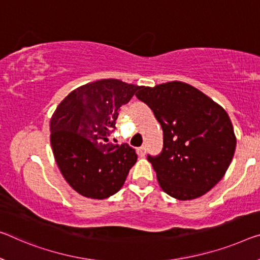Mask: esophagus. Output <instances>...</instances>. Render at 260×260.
Masks as SVG:
<instances>
[{
	"label": "esophagus",
	"mask_w": 260,
	"mask_h": 260,
	"mask_svg": "<svg viewBox=\"0 0 260 260\" xmlns=\"http://www.w3.org/2000/svg\"><path fill=\"white\" fill-rule=\"evenodd\" d=\"M138 154L141 155V157H144V155H145V146H141V147H138Z\"/></svg>",
	"instance_id": "1"
}]
</instances>
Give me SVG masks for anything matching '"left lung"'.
<instances>
[{"instance_id": "left-lung-1", "label": "left lung", "mask_w": 260, "mask_h": 260, "mask_svg": "<svg viewBox=\"0 0 260 260\" xmlns=\"http://www.w3.org/2000/svg\"><path fill=\"white\" fill-rule=\"evenodd\" d=\"M160 123L164 145L147 154L162 190L178 200L202 197L233 160L236 137L226 111L188 83L139 87L136 94Z\"/></svg>"}]
</instances>
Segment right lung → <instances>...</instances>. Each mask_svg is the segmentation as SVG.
<instances>
[{
	"label": "right lung",
	"instance_id": "right-lung-1",
	"mask_svg": "<svg viewBox=\"0 0 260 260\" xmlns=\"http://www.w3.org/2000/svg\"><path fill=\"white\" fill-rule=\"evenodd\" d=\"M139 89L116 79H103L67 95L51 118V145L65 180L79 194L107 199L121 189L137 161L129 144L109 141L118 110Z\"/></svg>",
	"mask_w": 260,
	"mask_h": 260
}]
</instances>
